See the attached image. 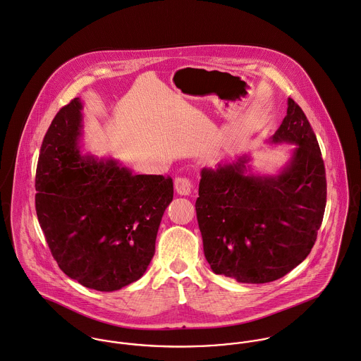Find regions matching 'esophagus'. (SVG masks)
<instances>
[{
    "label": "esophagus",
    "mask_w": 361,
    "mask_h": 361,
    "mask_svg": "<svg viewBox=\"0 0 361 361\" xmlns=\"http://www.w3.org/2000/svg\"><path fill=\"white\" fill-rule=\"evenodd\" d=\"M174 188L180 195H190L192 190V181L188 177H176Z\"/></svg>",
    "instance_id": "34e87169"
}]
</instances>
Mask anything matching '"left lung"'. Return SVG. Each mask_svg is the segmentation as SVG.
<instances>
[{
  "label": "left lung",
  "mask_w": 361,
  "mask_h": 361,
  "mask_svg": "<svg viewBox=\"0 0 361 361\" xmlns=\"http://www.w3.org/2000/svg\"><path fill=\"white\" fill-rule=\"evenodd\" d=\"M271 140L297 145L278 176L247 174L245 156L201 171L195 209L205 258L216 275L240 283L274 282L301 264L325 212L321 149L293 99Z\"/></svg>",
  "instance_id": "left-lung-1"
}]
</instances>
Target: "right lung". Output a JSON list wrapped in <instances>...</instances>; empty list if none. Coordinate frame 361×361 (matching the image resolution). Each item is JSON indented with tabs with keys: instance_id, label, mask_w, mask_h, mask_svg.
Returning <instances> with one entry per match:
<instances>
[{
	"instance_id": "obj_1",
	"label": "right lung",
	"mask_w": 361,
	"mask_h": 361,
	"mask_svg": "<svg viewBox=\"0 0 361 361\" xmlns=\"http://www.w3.org/2000/svg\"><path fill=\"white\" fill-rule=\"evenodd\" d=\"M82 103L51 121L36 170V214L60 269L82 286L114 291L138 281L154 255L171 177L133 174L79 154Z\"/></svg>"
}]
</instances>
